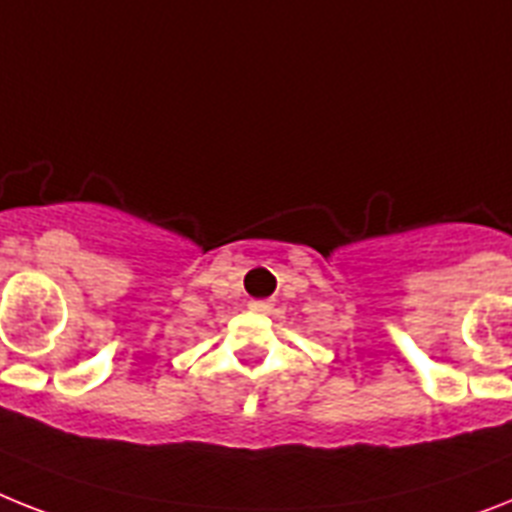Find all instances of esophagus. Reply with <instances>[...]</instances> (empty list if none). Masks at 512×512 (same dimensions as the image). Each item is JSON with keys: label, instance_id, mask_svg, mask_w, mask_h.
<instances>
[{"label": "esophagus", "instance_id": "1", "mask_svg": "<svg viewBox=\"0 0 512 512\" xmlns=\"http://www.w3.org/2000/svg\"><path fill=\"white\" fill-rule=\"evenodd\" d=\"M248 308H251V311H256V314H269V311L274 308V303L272 301H251L248 303Z\"/></svg>", "mask_w": 512, "mask_h": 512}]
</instances>
